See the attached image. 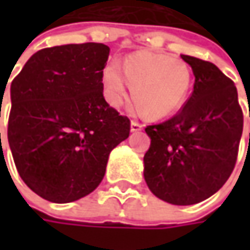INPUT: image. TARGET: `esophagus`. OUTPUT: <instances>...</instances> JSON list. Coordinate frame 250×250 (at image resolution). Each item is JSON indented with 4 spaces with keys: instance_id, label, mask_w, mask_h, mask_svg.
<instances>
[{
    "instance_id": "obj_1",
    "label": "esophagus",
    "mask_w": 250,
    "mask_h": 250,
    "mask_svg": "<svg viewBox=\"0 0 250 250\" xmlns=\"http://www.w3.org/2000/svg\"><path fill=\"white\" fill-rule=\"evenodd\" d=\"M143 129V125L139 124V122H136V121H132L130 122V130L132 132H139V130Z\"/></svg>"
}]
</instances>
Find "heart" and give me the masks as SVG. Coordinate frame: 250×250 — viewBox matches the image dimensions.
<instances>
[{
  "label": "heart",
  "instance_id": "heart-1",
  "mask_svg": "<svg viewBox=\"0 0 250 250\" xmlns=\"http://www.w3.org/2000/svg\"><path fill=\"white\" fill-rule=\"evenodd\" d=\"M125 82L140 112L147 118L160 120L184 104L192 86V69L181 58L153 53L126 57L122 73L117 62L107 63L103 69V89L112 107H120L125 100Z\"/></svg>",
  "mask_w": 250,
  "mask_h": 250
}]
</instances>
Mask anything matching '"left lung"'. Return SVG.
<instances>
[{
    "label": "left lung",
    "mask_w": 250,
    "mask_h": 250,
    "mask_svg": "<svg viewBox=\"0 0 250 250\" xmlns=\"http://www.w3.org/2000/svg\"><path fill=\"white\" fill-rule=\"evenodd\" d=\"M181 58L193 71V91L177 115L145 129L151 142L143 175L153 195L188 206L214 195L229 178L244 114L234 82L214 63L190 55Z\"/></svg>",
    "instance_id": "left-lung-1"
}]
</instances>
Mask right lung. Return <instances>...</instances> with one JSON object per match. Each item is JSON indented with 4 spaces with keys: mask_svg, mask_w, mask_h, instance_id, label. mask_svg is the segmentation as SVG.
Listing matches in <instances>:
<instances>
[{
    "mask_svg": "<svg viewBox=\"0 0 250 250\" xmlns=\"http://www.w3.org/2000/svg\"><path fill=\"white\" fill-rule=\"evenodd\" d=\"M108 54L101 43L43 48L11 83L8 142L15 166L48 202L69 203L91 193L111 150L129 136V118L103 96Z\"/></svg>",
    "mask_w": 250,
    "mask_h": 250,
    "instance_id": "add662e5",
    "label": "right lung"
}]
</instances>
